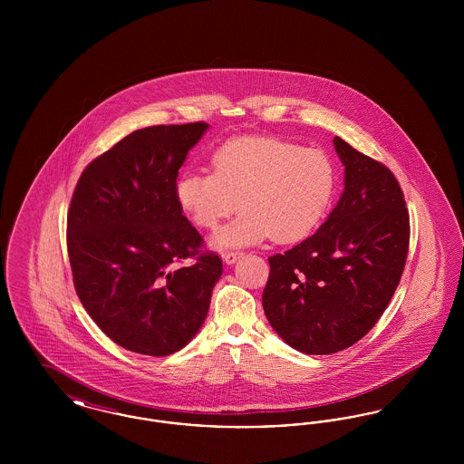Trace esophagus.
I'll return each instance as SVG.
<instances>
[{"label":"esophagus","instance_id":"34e87169","mask_svg":"<svg viewBox=\"0 0 464 464\" xmlns=\"http://www.w3.org/2000/svg\"><path fill=\"white\" fill-rule=\"evenodd\" d=\"M242 256V252H226V254H222V261L226 265H235Z\"/></svg>","mask_w":464,"mask_h":464}]
</instances>
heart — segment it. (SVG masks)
I'll use <instances>...</instances> for the list:
<instances>
[{
  "label": "heart",
  "instance_id": "heart-1",
  "mask_svg": "<svg viewBox=\"0 0 464 464\" xmlns=\"http://www.w3.org/2000/svg\"><path fill=\"white\" fill-rule=\"evenodd\" d=\"M212 172L188 170L176 182V198L199 229H216L237 208L238 219L212 238L219 250L271 237L295 243L325 219L337 188L331 158L275 137H238L212 156Z\"/></svg>",
  "mask_w": 464,
  "mask_h": 464
}]
</instances>
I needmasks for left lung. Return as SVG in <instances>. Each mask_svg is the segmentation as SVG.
<instances>
[{
    "label": "left lung",
    "instance_id": "8db88e82",
    "mask_svg": "<svg viewBox=\"0 0 464 464\" xmlns=\"http://www.w3.org/2000/svg\"><path fill=\"white\" fill-rule=\"evenodd\" d=\"M344 191L318 231L271 256L266 318L294 350L331 354L360 341L397 290L409 252V210L388 167L334 139Z\"/></svg>",
    "mask_w": 464,
    "mask_h": 464
}]
</instances>
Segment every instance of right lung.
<instances>
[{"label": "right lung", "instance_id": "obj_1", "mask_svg": "<svg viewBox=\"0 0 464 464\" xmlns=\"http://www.w3.org/2000/svg\"><path fill=\"white\" fill-rule=\"evenodd\" d=\"M207 123L129 133L87 165L67 212L76 294L110 339L133 353L167 356L203 325L221 257L176 198L179 169ZM191 256L193 266L176 268Z\"/></svg>", "mask_w": 464, "mask_h": 464}]
</instances>
